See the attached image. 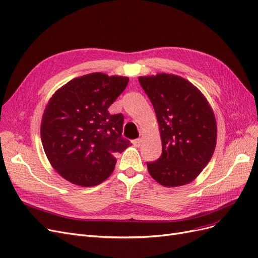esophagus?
I'll list each match as a JSON object with an SVG mask.
<instances>
[{"instance_id": "obj_1", "label": "esophagus", "mask_w": 258, "mask_h": 258, "mask_svg": "<svg viewBox=\"0 0 258 258\" xmlns=\"http://www.w3.org/2000/svg\"><path fill=\"white\" fill-rule=\"evenodd\" d=\"M132 143H133V145H134L135 147H139V146L141 145V143H143V139H141V138H137V139H135V140H133Z\"/></svg>"}]
</instances>
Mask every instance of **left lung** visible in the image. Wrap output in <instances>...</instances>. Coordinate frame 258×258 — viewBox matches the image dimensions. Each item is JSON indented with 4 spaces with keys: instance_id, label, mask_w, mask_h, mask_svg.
<instances>
[{
    "instance_id": "left-lung-1",
    "label": "left lung",
    "mask_w": 258,
    "mask_h": 258,
    "mask_svg": "<svg viewBox=\"0 0 258 258\" xmlns=\"http://www.w3.org/2000/svg\"><path fill=\"white\" fill-rule=\"evenodd\" d=\"M150 98L162 139V155L147 163L149 173L167 187L192 182L210 162L217 146V121L209 102L178 75L138 77Z\"/></svg>"
}]
</instances>
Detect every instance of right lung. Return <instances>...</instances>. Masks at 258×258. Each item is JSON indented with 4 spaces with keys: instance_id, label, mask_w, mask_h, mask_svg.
Instances as JSON below:
<instances>
[{
    "instance_id": "1",
    "label": "right lung",
    "mask_w": 258,
    "mask_h": 258,
    "mask_svg": "<svg viewBox=\"0 0 258 258\" xmlns=\"http://www.w3.org/2000/svg\"><path fill=\"white\" fill-rule=\"evenodd\" d=\"M128 80L88 74L69 81L49 99L41 118V144L52 167L71 183H102L114 169V154L131 146L122 137L123 114L108 111Z\"/></svg>"
}]
</instances>
